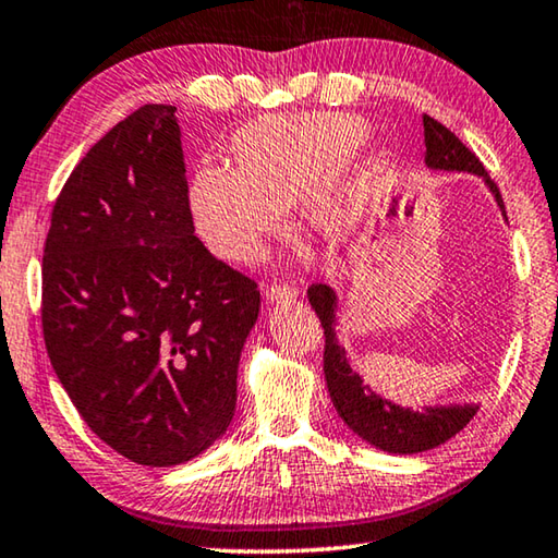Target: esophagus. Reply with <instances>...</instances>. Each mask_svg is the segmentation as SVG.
I'll use <instances>...</instances> for the list:
<instances>
[{
	"instance_id": "34e87169",
	"label": "esophagus",
	"mask_w": 558,
	"mask_h": 558,
	"mask_svg": "<svg viewBox=\"0 0 558 558\" xmlns=\"http://www.w3.org/2000/svg\"><path fill=\"white\" fill-rule=\"evenodd\" d=\"M295 298H298V290L290 288V286H270V288H265V300H268L270 305L288 303V300H295Z\"/></svg>"
}]
</instances>
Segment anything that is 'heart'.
<instances>
[{"label":"heart","instance_id":"b5f03b06","mask_svg":"<svg viewBox=\"0 0 558 558\" xmlns=\"http://www.w3.org/2000/svg\"><path fill=\"white\" fill-rule=\"evenodd\" d=\"M352 113L268 117L228 141V168L201 166L189 183L196 233L216 258L247 265L280 233L295 206L307 231L340 243L357 231L373 198L383 154L367 146Z\"/></svg>","mask_w":558,"mask_h":558}]
</instances>
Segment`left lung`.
Listing matches in <instances>:
<instances>
[{
  "instance_id": "1",
  "label": "left lung",
  "mask_w": 558,
  "mask_h": 558,
  "mask_svg": "<svg viewBox=\"0 0 558 558\" xmlns=\"http://www.w3.org/2000/svg\"><path fill=\"white\" fill-rule=\"evenodd\" d=\"M424 166L429 171H447V173H474L484 181L486 189L497 201L504 220H507V210H504L501 193L497 183L489 179L484 171L480 158H476L462 141H459L452 131L441 126L439 121L424 113ZM307 300L315 307L317 317H320L325 330V383L330 400L338 410L340 420L355 432V435L373 445L375 449H383L387 454H420L427 449H435L452 439L459 429H464L470 420L480 410V404L462 402V404H432L422 407V410H412V407L395 404L387 397L377 395L373 387L365 383V377L355 373L348 350L340 344V330H338V293L325 282H315L307 290Z\"/></svg>"
}]
</instances>
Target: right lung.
Segmentation results:
<instances>
[{
  "label": "right lung",
  "mask_w": 558,
  "mask_h": 558,
  "mask_svg": "<svg viewBox=\"0 0 558 558\" xmlns=\"http://www.w3.org/2000/svg\"><path fill=\"white\" fill-rule=\"evenodd\" d=\"M260 313L251 278L196 238L175 106L119 121L69 175L41 265L51 367L99 439L175 466L223 435Z\"/></svg>",
  "instance_id": "add662e5"
}]
</instances>
